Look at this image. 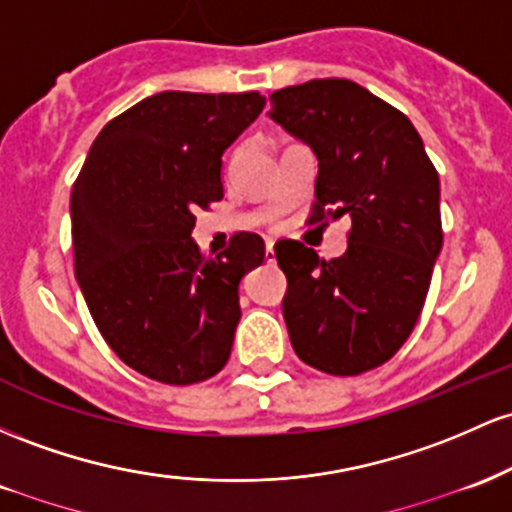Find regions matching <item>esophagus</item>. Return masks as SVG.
Listing matches in <instances>:
<instances>
[{"instance_id": "1", "label": "esophagus", "mask_w": 512, "mask_h": 512, "mask_svg": "<svg viewBox=\"0 0 512 512\" xmlns=\"http://www.w3.org/2000/svg\"><path fill=\"white\" fill-rule=\"evenodd\" d=\"M273 258H275V244H273V241H266V261L271 263Z\"/></svg>"}]
</instances>
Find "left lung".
<instances>
[{"label":"left lung","mask_w":512,"mask_h":512,"mask_svg":"<svg viewBox=\"0 0 512 512\" xmlns=\"http://www.w3.org/2000/svg\"><path fill=\"white\" fill-rule=\"evenodd\" d=\"M268 116L317 154L312 220L353 222L331 261L300 241L275 244L292 348L326 375L375 370L426 302L442 249L438 171L411 120L350 79L273 91Z\"/></svg>","instance_id":"1"}]
</instances>
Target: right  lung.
<instances>
[{"label":"right lung","instance_id":"1","mask_svg":"<svg viewBox=\"0 0 512 512\" xmlns=\"http://www.w3.org/2000/svg\"><path fill=\"white\" fill-rule=\"evenodd\" d=\"M266 106L258 91H162L99 132L72 188L74 275L113 353L140 375L195 384L227 365L239 283L266 244L239 232L220 256L191 239L222 200V154Z\"/></svg>","mask_w":512,"mask_h":512}]
</instances>
